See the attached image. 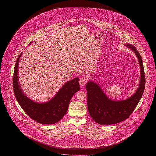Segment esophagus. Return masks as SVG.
Instances as JSON below:
<instances>
[{"label":"esophagus","mask_w":156,"mask_h":156,"mask_svg":"<svg viewBox=\"0 0 156 156\" xmlns=\"http://www.w3.org/2000/svg\"><path fill=\"white\" fill-rule=\"evenodd\" d=\"M87 82V78L85 77H82L80 80V84L81 87H83Z\"/></svg>","instance_id":"34e87169"}]
</instances>
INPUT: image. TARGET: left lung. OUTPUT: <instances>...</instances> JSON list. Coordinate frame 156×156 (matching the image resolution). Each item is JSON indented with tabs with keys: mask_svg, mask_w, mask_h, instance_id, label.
I'll list each match as a JSON object with an SVG mask.
<instances>
[{
	"mask_svg": "<svg viewBox=\"0 0 156 156\" xmlns=\"http://www.w3.org/2000/svg\"><path fill=\"white\" fill-rule=\"evenodd\" d=\"M126 46L135 53L140 67L139 86L132 97L122 101H113L105 95L97 83L88 81L86 85L89 115L95 122L102 125L116 124L127 119L139 104L144 92L146 78L141 56L133 45L127 44Z\"/></svg>",
	"mask_w": 156,
	"mask_h": 156,
	"instance_id": "8db88e82",
	"label": "left lung"
}]
</instances>
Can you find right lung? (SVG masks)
I'll return each mask as SVG.
<instances>
[{
    "mask_svg": "<svg viewBox=\"0 0 156 156\" xmlns=\"http://www.w3.org/2000/svg\"><path fill=\"white\" fill-rule=\"evenodd\" d=\"M22 52L15 64L13 87L15 97L23 111L31 119L43 125H51L58 122L66 114L69 102L75 94L80 90L79 78L76 77L66 82L56 95L45 103L34 102L24 95L18 80V66Z\"/></svg>",
    "mask_w": 156,
    "mask_h": 156,
    "instance_id": "add662e5",
    "label": "right lung"
}]
</instances>
